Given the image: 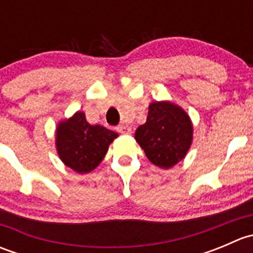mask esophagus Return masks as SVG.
I'll list each match as a JSON object with an SVG mask.
<instances>
[{
    "mask_svg": "<svg viewBox=\"0 0 253 253\" xmlns=\"http://www.w3.org/2000/svg\"><path fill=\"white\" fill-rule=\"evenodd\" d=\"M117 132H120L121 134H131L132 128L131 127L126 126V125H121V126L117 127Z\"/></svg>",
    "mask_w": 253,
    "mask_h": 253,
    "instance_id": "obj_1",
    "label": "esophagus"
}]
</instances>
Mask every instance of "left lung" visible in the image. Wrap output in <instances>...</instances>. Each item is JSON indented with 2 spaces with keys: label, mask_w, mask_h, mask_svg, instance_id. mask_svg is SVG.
<instances>
[{
  "label": "left lung",
  "mask_w": 253,
  "mask_h": 253,
  "mask_svg": "<svg viewBox=\"0 0 253 253\" xmlns=\"http://www.w3.org/2000/svg\"><path fill=\"white\" fill-rule=\"evenodd\" d=\"M134 138L152 164L170 169L185 159L193 139V125L188 114L169 100L153 101L147 121L136 129Z\"/></svg>",
  "instance_id": "left-lung-1"
}]
</instances>
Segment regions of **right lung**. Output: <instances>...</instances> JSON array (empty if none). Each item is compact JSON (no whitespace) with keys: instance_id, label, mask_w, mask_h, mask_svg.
<instances>
[{"instance_id":"1","label":"right lung","mask_w":253,"mask_h":253,"mask_svg":"<svg viewBox=\"0 0 253 253\" xmlns=\"http://www.w3.org/2000/svg\"><path fill=\"white\" fill-rule=\"evenodd\" d=\"M116 132L90 125L83 111L62 120L56 127V150L63 164L78 174H88L101 163Z\"/></svg>"}]
</instances>
